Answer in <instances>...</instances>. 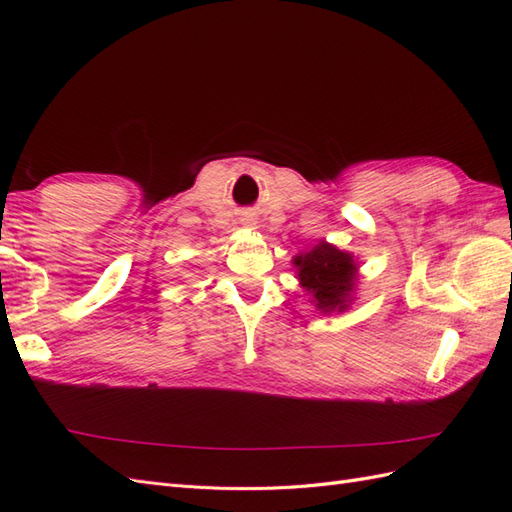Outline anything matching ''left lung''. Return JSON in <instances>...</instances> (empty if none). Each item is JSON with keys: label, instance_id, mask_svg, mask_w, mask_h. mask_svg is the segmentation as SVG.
<instances>
[{"label": "left lung", "instance_id": "8db88e82", "mask_svg": "<svg viewBox=\"0 0 512 512\" xmlns=\"http://www.w3.org/2000/svg\"><path fill=\"white\" fill-rule=\"evenodd\" d=\"M299 267L301 286L314 294L322 312L346 307L348 292L354 288L356 265L350 254L337 250L329 243H318L312 252L294 258Z\"/></svg>", "mask_w": 512, "mask_h": 512}]
</instances>
